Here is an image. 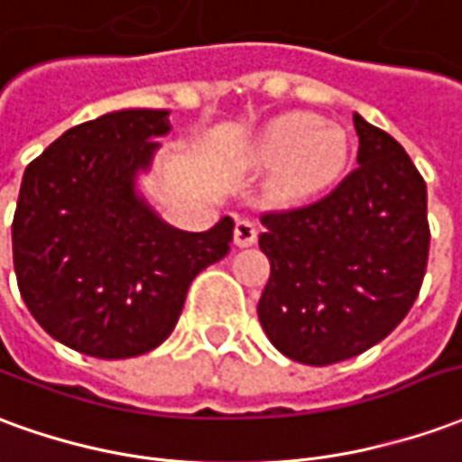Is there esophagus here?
I'll return each mask as SVG.
<instances>
[{"label": "esophagus", "mask_w": 462, "mask_h": 462, "mask_svg": "<svg viewBox=\"0 0 462 462\" xmlns=\"http://www.w3.org/2000/svg\"><path fill=\"white\" fill-rule=\"evenodd\" d=\"M254 240H257V227L253 222L240 220L235 225V245L237 247H250V245H254Z\"/></svg>", "instance_id": "esophagus-1"}]
</instances>
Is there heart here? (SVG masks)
I'll list each match as a JSON object with an SVG mask.
<instances>
[{"label":"heart","mask_w":462,"mask_h":462,"mask_svg":"<svg viewBox=\"0 0 462 462\" xmlns=\"http://www.w3.org/2000/svg\"><path fill=\"white\" fill-rule=\"evenodd\" d=\"M254 164L275 170V192L282 199H308L340 177L347 162V134L340 125L310 112L273 119L250 150Z\"/></svg>","instance_id":"b5f03b06"}]
</instances>
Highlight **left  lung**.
I'll use <instances>...</instances> for the list:
<instances>
[{
  "mask_svg": "<svg viewBox=\"0 0 462 462\" xmlns=\"http://www.w3.org/2000/svg\"><path fill=\"white\" fill-rule=\"evenodd\" d=\"M357 167L328 195L263 215L264 335L302 365L365 353L395 330L428 264V189L388 132L353 115Z\"/></svg>",
  "mask_w": 462,
  "mask_h": 462,
  "instance_id": "obj_1",
  "label": "left lung"
}]
</instances>
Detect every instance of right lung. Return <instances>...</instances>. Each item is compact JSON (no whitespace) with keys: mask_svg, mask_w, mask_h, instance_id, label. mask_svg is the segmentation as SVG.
Here are the masks:
<instances>
[{"mask_svg":"<svg viewBox=\"0 0 462 462\" xmlns=\"http://www.w3.org/2000/svg\"><path fill=\"white\" fill-rule=\"evenodd\" d=\"M170 109H117L67 130L29 164L12 225L29 312L77 353L122 360L175 330L189 282L230 253L232 217L177 230L140 192Z\"/></svg>","mask_w":462,"mask_h":462,"instance_id":"add662e5","label":"right lung"}]
</instances>
